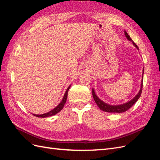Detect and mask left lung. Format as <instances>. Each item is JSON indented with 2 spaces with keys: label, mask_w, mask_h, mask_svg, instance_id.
Segmentation results:
<instances>
[{
  "label": "left lung",
  "mask_w": 160,
  "mask_h": 160,
  "mask_svg": "<svg viewBox=\"0 0 160 160\" xmlns=\"http://www.w3.org/2000/svg\"><path fill=\"white\" fill-rule=\"evenodd\" d=\"M125 37H127L128 40L132 41V38H131V37H129V35H128L127 32L125 31ZM133 45H135V47L138 49V47L137 46V45L135 44L134 42H133ZM143 71L144 70H143ZM142 87H143V78H142V81L141 89H140L138 94L136 96H135L132 100H131L130 101H129L128 103H126L123 104V105H116V106L115 105L113 106V105H108V104H106L105 103H104L103 101L100 100L98 98V96L95 95L93 89H92V94H93V99L95 101V103H97V105H98V107L99 108V109L101 110L105 111V112H109V113H123V112H125V111H126L127 110H128L131 107H132V105L134 103H136V101L138 100L140 95H141V94H142Z\"/></svg>",
  "instance_id": "obj_1"
}]
</instances>
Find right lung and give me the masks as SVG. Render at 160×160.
<instances>
[{"label":"right lung","instance_id":"obj_1","mask_svg":"<svg viewBox=\"0 0 160 160\" xmlns=\"http://www.w3.org/2000/svg\"><path fill=\"white\" fill-rule=\"evenodd\" d=\"M69 86L68 88H67L66 92H65V94L63 97V98H62L61 102L58 105L57 107L53 109L52 110H51V111H49V112H48L47 113H45V114H42V115H35V114H33V115L36 116V117H38V118H47V117H50V116H52V115H54L57 113H58L60 111H61V109L63 108V106L66 103V101H67V95H68V91L69 90V88H70Z\"/></svg>","mask_w":160,"mask_h":160}]
</instances>
